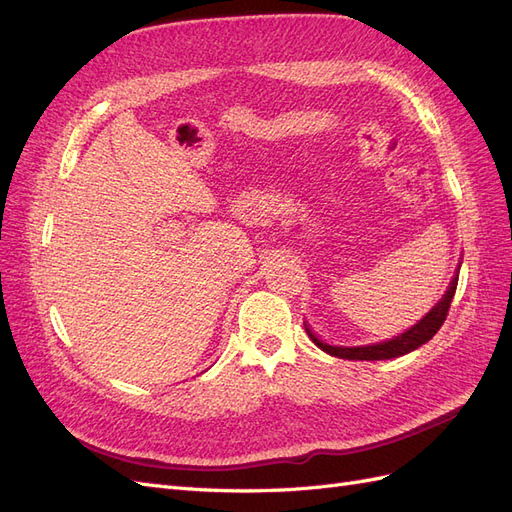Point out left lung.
<instances>
[{"instance_id":"obj_1","label":"left lung","mask_w":512,"mask_h":512,"mask_svg":"<svg viewBox=\"0 0 512 512\" xmlns=\"http://www.w3.org/2000/svg\"><path fill=\"white\" fill-rule=\"evenodd\" d=\"M457 280L459 273L453 277L451 286H448L444 297L436 303V307H431V312L418 320L412 329H408L406 333H401L389 342H380V344H371V346H329L320 342V339L312 333V329L305 324V331L309 335L312 342L324 350L331 356H339V359H348V361H384V359H395V356H404L416 348H421L423 344H427L429 339L440 331V327L444 324L446 316H448V307H451V301L455 297L457 290Z\"/></svg>"}]
</instances>
